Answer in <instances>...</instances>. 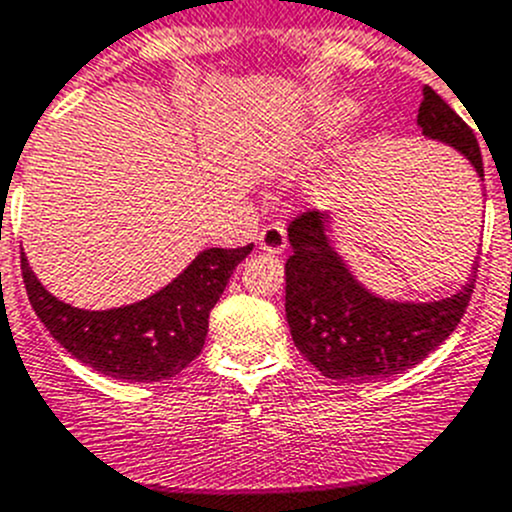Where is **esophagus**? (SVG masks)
I'll return each mask as SVG.
<instances>
[{
    "instance_id": "esophagus-1",
    "label": "esophagus",
    "mask_w": 512,
    "mask_h": 512,
    "mask_svg": "<svg viewBox=\"0 0 512 512\" xmlns=\"http://www.w3.org/2000/svg\"><path fill=\"white\" fill-rule=\"evenodd\" d=\"M259 246L266 253H284L286 248V231L281 223H271L259 233Z\"/></svg>"
}]
</instances>
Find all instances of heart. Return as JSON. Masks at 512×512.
<instances>
[{"label": "heart", "instance_id": "heart-1", "mask_svg": "<svg viewBox=\"0 0 512 512\" xmlns=\"http://www.w3.org/2000/svg\"><path fill=\"white\" fill-rule=\"evenodd\" d=\"M357 115V102L349 97H326L294 125L276 135V158L284 163L314 158L321 148L339 138L352 125Z\"/></svg>", "mask_w": 512, "mask_h": 512}]
</instances>
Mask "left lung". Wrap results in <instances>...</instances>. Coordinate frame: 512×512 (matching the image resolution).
I'll use <instances>...</instances> for the list:
<instances>
[{"mask_svg": "<svg viewBox=\"0 0 512 512\" xmlns=\"http://www.w3.org/2000/svg\"><path fill=\"white\" fill-rule=\"evenodd\" d=\"M422 135L450 145L483 180V155L472 130L422 87ZM334 216L311 211L291 221L286 261V321L296 349L329 379L369 382L402 374L435 352L460 324L475 284V264L455 294L435 301H399L374 294L354 276L332 238Z\"/></svg>", "mask_w": 512, "mask_h": 512, "instance_id": "8db88e82", "label": "left lung"}]
</instances>
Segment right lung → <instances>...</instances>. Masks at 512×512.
Returning <instances> with one entry per match:
<instances>
[{
	"label": "right lung",
	"mask_w": 512,
	"mask_h": 512,
	"mask_svg": "<svg viewBox=\"0 0 512 512\" xmlns=\"http://www.w3.org/2000/svg\"><path fill=\"white\" fill-rule=\"evenodd\" d=\"M251 248H206L168 286L115 309L65 304L40 284L24 253L22 279L34 314L72 357L113 379L160 382L201 354L208 314Z\"/></svg>",
	"instance_id": "add662e5"
}]
</instances>
